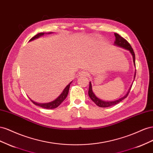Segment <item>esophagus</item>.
<instances>
[{
    "label": "esophagus",
    "instance_id": "34e87169",
    "mask_svg": "<svg viewBox=\"0 0 153 153\" xmlns=\"http://www.w3.org/2000/svg\"><path fill=\"white\" fill-rule=\"evenodd\" d=\"M87 72L85 71H82L79 73V76L81 77H84V76H87Z\"/></svg>",
    "mask_w": 153,
    "mask_h": 153
}]
</instances>
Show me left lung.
I'll use <instances>...</instances> for the list:
<instances>
[{
  "instance_id": "8db88e82",
  "label": "left lung",
  "mask_w": 153,
  "mask_h": 153,
  "mask_svg": "<svg viewBox=\"0 0 153 153\" xmlns=\"http://www.w3.org/2000/svg\"><path fill=\"white\" fill-rule=\"evenodd\" d=\"M115 41L114 42V45L123 48V49H124L126 50H128V51H129V52L131 53V54L132 55L133 57V63L135 67V55H134V52L133 51V49H132L131 46L130 45L129 43L126 41L124 38H123L122 36H120L119 34L115 33ZM135 76H136V70H135V72H134V80L135 78ZM131 86H130L129 89L128 90V92L126 93V94L123 96V97H121L119 99L115 100V101H102L101 99L98 98L97 96L95 95V94L94 93V91L92 90V86H91V82H90V85H89V90H88V95L89 97H90V99L92 100V101L95 103V104L97 106L101 107V108H107V107H110V106H114L115 104L119 103L120 101H123V99H124L125 98H126L128 97V95L129 94V91L131 88Z\"/></svg>"
}]
</instances>
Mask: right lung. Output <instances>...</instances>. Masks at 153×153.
<instances>
[{"mask_svg": "<svg viewBox=\"0 0 153 153\" xmlns=\"http://www.w3.org/2000/svg\"><path fill=\"white\" fill-rule=\"evenodd\" d=\"M51 33H51V32L50 33H40L37 34L36 35H35L34 37H33L29 40V42L30 41H33L34 40H35V39H36V38H40V37L44 35V34H51ZM72 81H71V82H70V83L66 87H65V88L63 90V91H62V93L61 94L58 96V97L54 100V101H52V102H47V103H38L36 102H34V101H33V100H31L30 98L29 99H30V101H31L36 106H38L43 108H45V109H54V108H57L58 106H59L60 104H62V102L64 101V100L66 99L67 96V95L68 94L70 86H71V84L72 83Z\"/></svg>", "mask_w": 153, "mask_h": 153, "instance_id": "obj_1", "label": "right lung"}]
</instances>
